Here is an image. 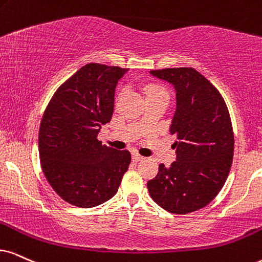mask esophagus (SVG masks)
Masks as SVG:
<instances>
[{"label":"esophagus","instance_id":"obj_1","mask_svg":"<svg viewBox=\"0 0 262 262\" xmlns=\"http://www.w3.org/2000/svg\"><path fill=\"white\" fill-rule=\"evenodd\" d=\"M142 156H140L139 154H137V152H134L133 155H132V160H133V162H139V161H141L142 160Z\"/></svg>","mask_w":262,"mask_h":262}]
</instances>
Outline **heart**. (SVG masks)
I'll return each mask as SVG.
<instances>
[{
  "mask_svg": "<svg viewBox=\"0 0 262 262\" xmlns=\"http://www.w3.org/2000/svg\"><path fill=\"white\" fill-rule=\"evenodd\" d=\"M147 94L148 95H152V94H158V93H164V94H167L165 91L162 87H158V85H151V87L147 88Z\"/></svg>",
  "mask_w": 262,
  "mask_h": 262,
  "instance_id": "obj_1",
  "label": "heart"
}]
</instances>
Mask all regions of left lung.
Wrapping results in <instances>:
<instances>
[{"mask_svg":"<svg viewBox=\"0 0 262 262\" xmlns=\"http://www.w3.org/2000/svg\"><path fill=\"white\" fill-rule=\"evenodd\" d=\"M177 93L170 133L178 140L177 161L160 164L147 181L150 196L169 213L187 214L205 207L223 188L233 158L234 138L224 98L192 68L152 70Z\"/></svg>","mask_w":262,"mask_h":262,"instance_id":"left-lung-1","label":"left lung"}]
</instances>
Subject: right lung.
Instances as JSON below:
<instances>
[{"label":"right lung","mask_w":262,"mask_h":262,"mask_svg":"<svg viewBox=\"0 0 262 262\" xmlns=\"http://www.w3.org/2000/svg\"><path fill=\"white\" fill-rule=\"evenodd\" d=\"M127 71L84 65L58 88L43 114L38 133L43 174L76 207H97L114 197L130 164V152L98 140L114 114L116 85Z\"/></svg>","instance_id":"1"}]
</instances>
